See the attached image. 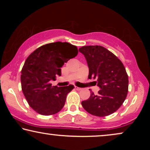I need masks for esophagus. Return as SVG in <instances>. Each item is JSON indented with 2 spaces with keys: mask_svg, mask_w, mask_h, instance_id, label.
I'll list each match as a JSON object with an SVG mask.
<instances>
[{
  "mask_svg": "<svg viewBox=\"0 0 150 150\" xmlns=\"http://www.w3.org/2000/svg\"><path fill=\"white\" fill-rule=\"evenodd\" d=\"M75 89L77 90V91H81V90H82V88L81 87H75Z\"/></svg>",
  "mask_w": 150,
  "mask_h": 150,
  "instance_id": "esophagus-1",
  "label": "esophagus"
}]
</instances>
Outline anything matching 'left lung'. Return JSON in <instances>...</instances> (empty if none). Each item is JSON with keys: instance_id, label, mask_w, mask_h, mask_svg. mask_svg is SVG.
I'll return each mask as SVG.
<instances>
[{"instance_id": "obj_1", "label": "left lung", "mask_w": 150, "mask_h": 150, "mask_svg": "<svg viewBox=\"0 0 150 150\" xmlns=\"http://www.w3.org/2000/svg\"><path fill=\"white\" fill-rule=\"evenodd\" d=\"M79 51L85 56L89 67V79H97L100 90L91 92L89 98L81 102L86 111L104 117L115 112L124 102L128 90V77L120 59L100 46H87Z\"/></svg>"}]
</instances>
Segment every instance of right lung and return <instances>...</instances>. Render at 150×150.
<instances>
[{"instance_id":"obj_1","label":"right lung","mask_w":150,"mask_h":150,"mask_svg":"<svg viewBox=\"0 0 150 150\" xmlns=\"http://www.w3.org/2000/svg\"><path fill=\"white\" fill-rule=\"evenodd\" d=\"M78 54L76 46L67 42H54L40 47L26 59L21 71L22 89L28 104L37 112L50 115L62 109L74 85L52 86L50 82L61 76L64 63Z\"/></svg>"}]
</instances>
